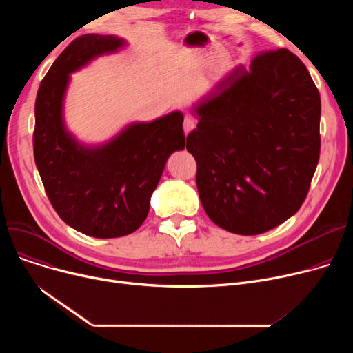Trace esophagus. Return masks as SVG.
I'll list each match as a JSON object with an SVG mask.
<instances>
[{
	"instance_id": "esophagus-1",
	"label": "esophagus",
	"mask_w": 353,
	"mask_h": 353,
	"mask_svg": "<svg viewBox=\"0 0 353 353\" xmlns=\"http://www.w3.org/2000/svg\"><path fill=\"white\" fill-rule=\"evenodd\" d=\"M196 127V121H194V119H192V117H186L184 119V121H183V128H184V133L186 134H189L192 130Z\"/></svg>"
}]
</instances>
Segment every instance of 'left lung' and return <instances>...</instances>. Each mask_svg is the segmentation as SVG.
<instances>
[{"mask_svg": "<svg viewBox=\"0 0 353 353\" xmlns=\"http://www.w3.org/2000/svg\"><path fill=\"white\" fill-rule=\"evenodd\" d=\"M193 111L186 148L213 223L261 234L301 209L321 154V96L293 52L266 51L236 67Z\"/></svg>", "mask_w": 353, "mask_h": 353, "instance_id": "8db88e82", "label": "left lung"}]
</instances>
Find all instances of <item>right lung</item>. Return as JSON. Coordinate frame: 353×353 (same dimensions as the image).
Instances as JSON below:
<instances>
[{
  "mask_svg": "<svg viewBox=\"0 0 353 353\" xmlns=\"http://www.w3.org/2000/svg\"><path fill=\"white\" fill-rule=\"evenodd\" d=\"M125 41L85 34L54 61L35 99L34 160L54 210L68 226L99 239L136 232L167 159L184 148L181 111L150 123L127 125L108 143H79L64 124L63 104L70 74Z\"/></svg>",
  "mask_w": 353,
  "mask_h": 353,
  "instance_id": "add662e5",
  "label": "right lung"
}]
</instances>
